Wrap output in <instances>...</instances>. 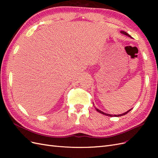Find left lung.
Returning a JSON list of instances; mask_svg holds the SVG:
<instances>
[{"mask_svg": "<svg viewBox=\"0 0 158 158\" xmlns=\"http://www.w3.org/2000/svg\"><path fill=\"white\" fill-rule=\"evenodd\" d=\"M121 33H123V34H124V35H127V36H128V37H132L130 35L128 34V33H127V32H125V31H121ZM95 109H96V111H98L99 113H102V114H105V115H107V116H109V117H121V116H123V115H125V114H126L127 113H128L129 111H131V110L132 109H131L130 110H128V111H127V112H125V113H123V114H107V113H104V112H103V111H100L99 109H97V108H95Z\"/></svg>", "mask_w": 158, "mask_h": 158, "instance_id": "8db88e82", "label": "left lung"}]
</instances>
